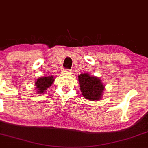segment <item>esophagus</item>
<instances>
[{"label": "esophagus", "mask_w": 148, "mask_h": 148, "mask_svg": "<svg viewBox=\"0 0 148 148\" xmlns=\"http://www.w3.org/2000/svg\"><path fill=\"white\" fill-rule=\"evenodd\" d=\"M63 72H65V73H69V72H70V70H68V69H65V70H63Z\"/></svg>", "instance_id": "obj_1"}]
</instances>
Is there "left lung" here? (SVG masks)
Listing matches in <instances>:
<instances>
[{
  "label": "left lung",
  "mask_w": 148,
  "mask_h": 148,
  "mask_svg": "<svg viewBox=\"0 0 148 148\" xmlns=\"http://www.w3.org/2000/svg\"><path fill=\"white\" fill-rule=\"evenodd\" d=\"M80 91L85 99L90 101H97L103 98L106 85L101 79L88 73H81L78 75Z\"/></svg>",
  "instance_id": "obj_1"
}]
</instances>
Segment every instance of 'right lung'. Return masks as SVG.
I'll return each mask as SVG.
<instances>
[{"mask_svg":"<svg viewBox=\"0 0 148 148\" xmlns=\"http://www.w3.org/2000/svg\"><path fill=\"white\" fill-rule=\"evenodd\" d=\"M53 75L44 76V77H39L35 82V85L36 86L38 94H44L46 92V90L49 87H51L55 80Z\"/></svg>","mask_w":148,"mask_h":148,"instance_id":"add662e5","label":"right lung"}]
</instances>
